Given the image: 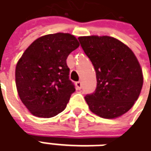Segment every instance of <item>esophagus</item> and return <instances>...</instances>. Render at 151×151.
<instances>
[{
  "instance_id": "1",
  "label": "esophagus",
  "mask_w": 151,
  "mask_h": 151,
  "mask_svg": "<svg viewBox=\"0 0 151 151\" xmlns=\"http://www.w3.org/2000/svg\"><path fill=\"white\" fill-rule=\"evenodd\" d=\"M76 86L77 88V89H81V88H82V83H81V81H78L76 83Z\"/></svg>"
}]
</instances>
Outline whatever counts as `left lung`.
<instances>
[{
  "label": "left lung",
  "mask_w": 151,
  "mask_h": 151,
  "mask_svg": "<svg viewBox=\"0 0 151 151\" xmlns=\"http://www.w3.org/2000/svg\"><path fill=\"white\" fill-rule=\"evenodd\" d=\"M94 67L97 88L84 99L90 111L105 119L121 116L137 100L143 75L137 58L120 40L108 36L78 38Z\"/></svg>",
  "instance_id": "1"
}]
</instances>
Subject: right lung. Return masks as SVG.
<instances>
[{
	"instance_id": "add662e5",
	"label": "right lung",
	"mask_w": 151,
	"mask_h": 151,
	"mask_svg": "<svg viewBox=\"0 0 151 151\" xmlns=\"http://www.w3.org/2000/svg\"><path fill=\"white\" fill-rule=\"evenodd\" d=\"M79 45L76 36L58 32L36 39L22 53L16 65V87L33 115L51 118L67 107L76 91L67 58Z\"/></svg>"
}]
</instances>
